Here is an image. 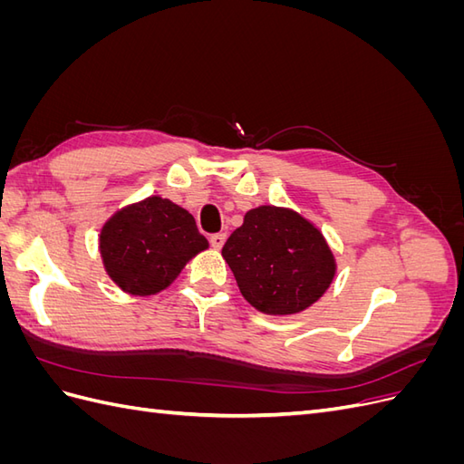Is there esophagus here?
<instances>
[{
    "instance_id": "1",
    "label": "esophagus",
    "mask_w": 464,
    "mask_h": 464,
    "mask_svg": "<svg viewBox=\"0 0 464 464\" xmlns=\"http://www.w3.org/2000/svg\"><path fill=\"white\" fill-rule=\"evenodd\" d=\"M224 242H227V234L218 232V234H213V236H210V246H213L215 249H220V247L224 246Z\"/></svg>"
}]
</instances>
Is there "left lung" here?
I'll use <instances>...</instances> for the list:
<instances>
[{
    "mask_svg": "<svg viewBox=\"0 0 464 464\" xmlns=\"http://www.w3.org/2000/svg\"><path fill=\"white\" fill-rule=\"evenodd\" d=\"M242 296L269 315L300 314L315 304L336 271L325 237L290 208H251L222 247Z\"/></svg>",
    "mask_w": 464,
    "mask_h": 464,
    "instance_id": "8db88e82",
    "label": "left lung"
}]
</instances>
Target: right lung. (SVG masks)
I'll use <instances>...</instances> for the list:
<instances>
[{
    "mask_svg": "<svg viewBox=\"0 0 464 464\" xmlns=\"http://www.w3.org/2000/svg\"><path fill=\"white\" fill-rule=\"evenodd\" d=\"M207 247L188 210L157 195L118 210L101 232L106 273L133 296L170 286L186 263Z\"/></svg>",
    "mask_w": 464,
    "mask_h": 464,
    "instance_id": "1",
    "label": "right lung"
}]
</instances>
